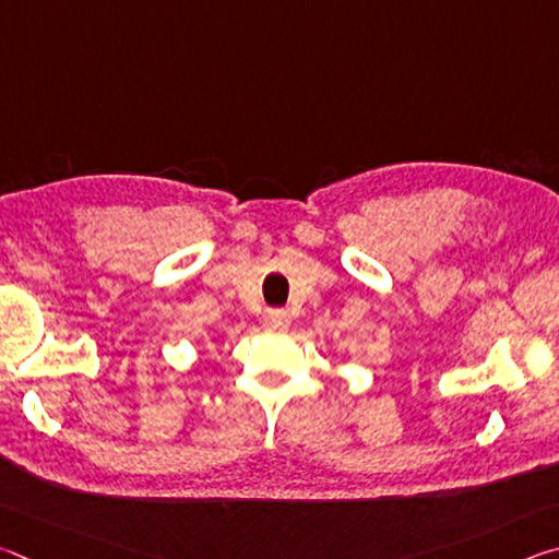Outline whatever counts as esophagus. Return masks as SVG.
<instances>
[{
  "label": "esophagus",
  "instance_id": "obj_1",
  "mask_svg": "<svg viewBox=\"0 0 559 559\" xmlns=\"http://www.w3.org/2000/svg\"><path fill=\"white\" fill-rule=\"evenodd\" d=\"M263 325L269 330H286L290 325V316L286 310H269L266 318H263Z\"/></svg>",
  "mask_w": 559,
  "mask_h": 559
}]
</instances>
